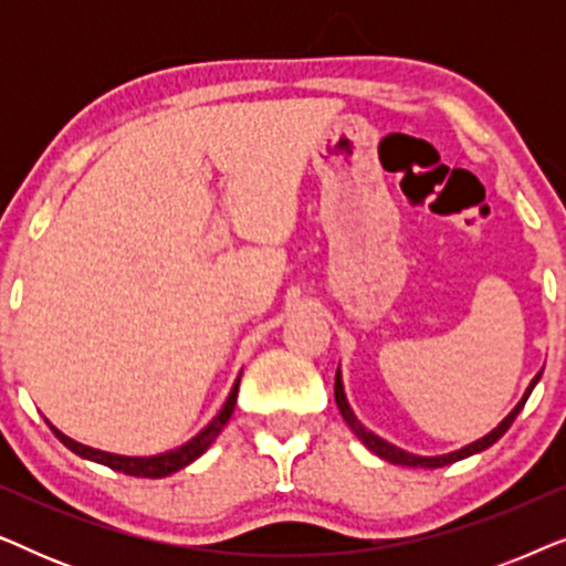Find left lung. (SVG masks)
<instances>
[{
  "instance_id": "8db88e82",
  "label": "left lung",
  "mask_w": 566,
  "mask_h": 566,
  "mask_svg": "<svg viewBox=\"0 0 566 566\" xmlns=\"http://www.w3.org/2000/svg\"><path fill=\"white\" fill-rule=\"evenodd\" d=\"M538 378H541V374H536V378H533L531 381V386H528V391L523 394V399L517 401L515 405V409L513 412H510L505 420H502L497 428H494L490 436H484V438H479L476 443H469L467 448H461V451H453V453H446V455H415V453H407V451H401V448H397V446H391V443H386V440H381L378 436H374V432L370 430H366L360 424V420L358 417L353 415V409H350V405H347V399H345V389H343V378H339V370H337V376H335V401H337V409H339V415L345 417V422L350 424V430L355 432V436H358L363 443H366V448L368 451H374L376 455H381V459H386V461H391V463H399V467H422V469H438V467H448V463H453V461H461V459H467V455H474V453H479V451H484V448H490L492 443H497V440L505 436L507 432V428L510 424L515 422V417L521 415V409L525 407V401H528V397H531V391H533V386L538 384Z\"/></svg>"
}]
</instances>
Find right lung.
I'll return each mask as SVG.
<instances>
[{
  "label": "right lung",
  "instance_id": "add662e5",
  "mask_svg": "<svg viewBox=\"0 0 566 566\" xmlns=\"http://www.w3.org/2000/svg\"><path fill=\"white\" fill-rule=\"evenodd\" d=\"M242 378V376H239ZM239 378L237 384L231 386V394L227 399V405L221 407V412L213 417V422H208L203 430L198 432L196 438L188 440V443L175 448V451H167V453H159V455H115V453H105V451H97V448H90V446H82L76 443V440L66 438L64 432H59L56 428L51 424L53 436H56L61 443H64L69 451H74L76 455H82V459H90V461H97L103 463V467H111L115 471H123V474L128 476H144V479H161V476H169L175 474V471H180L188 467L198 459V455H203L208 451V446L213 443L216 436L223 430V424L229 422L231 412H234L237 407V391H239Z\"/></svg>",
  "mask_w": 566,
  "mask_h": 566
}]
</instances>
